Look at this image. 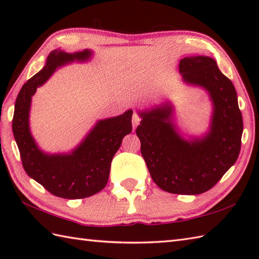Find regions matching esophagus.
<instances>
[{"mask_svg": "<svg viewBox=\"0 0 259 259\" xmlns=\"http://www.w3.org/2000/svg\"><path fill=\"white\" fill-rule=\"evenodd\" d=\"M140 117H139V114H137V113H134V115H133V126H134V130L137 128V125L139 124V122H140Z\"/></svg>", "mask_w": 259, "mask_h": 259, "instance_id": "obj_1", "label": "esophagus"}]
</instances>
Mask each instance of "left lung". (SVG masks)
<instances>
[{
    "label": "left lung",
    "instance_id": "left-lung-1",
    "mask_svg": "<svg viewBox=\"0 0 259 259\" xmlns=\"http://www.w3.org/2000/svg\"><path fill=\"white\" fill-rule=\"evenodd\" d=\"M179 71L186 83L201 87L210 96V130L202 138L185 140L171 122L172 107L166 103L139 112L142 120L136 134L159 188L177 195H199L211 189L237 160L243 117L233 82L213 59L186 57L180 60Z\"/></svg>",
    "mask_w": 259,
    "mask_h": 259
}]
</instances>
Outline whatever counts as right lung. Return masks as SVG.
<instances>
[{
  "label": "right lung",
  "instance_id": "add662e5",
  "mask_svg": "<svg viewBox=\"0 0 259 259\" xmlns=\"http://www.w3.org/2000/svg\"><path fill=\"white\" fill-rule=\"evenodd\" d=\"M91 56L90 50L75 53L52 51L45 68L27 80L15 101L12 129L25 172L52 195L65 199H82L106 187L112 158L123 137L133 130V110H128L118 117L98 121L71 153L49 155L36 146L29 126L31 99L36 88L45 83L58 67L73 61H87Z\"/></svg>",
  "mask_w": 259,
  "mask_h": 259
}]
</instances>
